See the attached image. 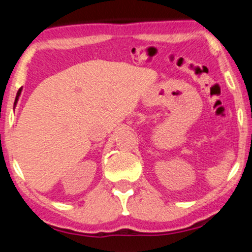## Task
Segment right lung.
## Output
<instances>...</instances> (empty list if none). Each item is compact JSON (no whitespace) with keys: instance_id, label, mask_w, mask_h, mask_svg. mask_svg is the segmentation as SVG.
I'll list each match as a JSON object with an SVG mask.
<instances>
[{"instance_id":"right-lung-1","label":"right lung","mask_w":252,"mask_h":252,"mask_svg":"<svg viewBox=\"0 0 252 252\" xmlns=\"http://www.w3.org/2000/svg\"><path fill=\"white\" fill-rule=\"evenodd\" d=\"M22 89H23V88H19L18 93H17V95H16V99H15V106H16V104H17V102H18V98H19V96H20V93H22Z\"/></svg>"}]
</instances>
